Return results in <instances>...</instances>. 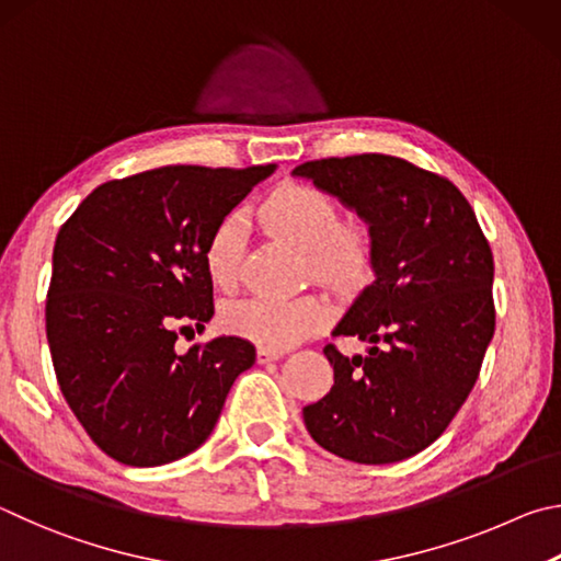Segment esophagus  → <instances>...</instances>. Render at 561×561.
Listing matches in <instances>:
<instances>
[{
	"instance_id": "1",
	"label": "esophagus",
	"mask_w": 561,
	"mask_h": 561,
	"mask_svg": "<svg viewBox=\"0 0 561 561\" xmlns=\"http://www.w3.org/2000/svg\"><path fill=\"white\" fill-rule=\"evenodd\" d=\"M286 352L278 350V347H259V352H255V359L261 362V365H265V362H275L280 359Z\"/></svg>"
}]
</instances>
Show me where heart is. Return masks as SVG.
<instances>
[{"mask_svg": "<svg viewBox=\"0 0 561 561\" xmlns=\"http://www.w3.org/2000/svg\"><path fill=\"white\" fill-rule=\"evenodd\" d=\"M259 219L271 233L308 251L310 271L340 293H357L375 275L377 245L367 226L340 224L337 202L318 186L283 184L259 206ZM243 259L241 216H226L204 249V268L214 288L231 290ZM224 325L265 347H290L316 332L325 306L312 296L290 300L243 298L224 308Z\"/></svg>", "mask_w": 561, "mask_h": 561, "instance_id": "1", "label": "heart"}]
</instances>
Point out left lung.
I'll return each mask as SVG.
<instances>
[{
    "label": "left lung",
    "mask_w": 561,
    "mask_h": 561,
    "mask_svg": "<svg viewBox=\"0 0 561 561\" xmlns=\"http://www.w3.org/2000/svg\"><path fill=\"white\" fill-rule=\"evenodd\" d=\"M293 176L357 211L377 245L375 280L332 330L369 342L367 355L322 350L335 385L302 409L308 434L365 466L416 456L463 407L495 332L493 251L473 206L389 154L330 157Z\"/></svg>",
    "instance_id": "obj_1"
}]
</instances>
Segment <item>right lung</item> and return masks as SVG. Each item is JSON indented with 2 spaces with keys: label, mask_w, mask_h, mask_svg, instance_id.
I'll return each instance as SVG.
<instances>
[{
  "label": "right lung",
  "mask_w": 561,
  "mask_h": 561,
  "mask_svg": "<svg viewBox=\"0 0 561 561\" xmlns=\"http://www.w3.org/2000/svg\"><path fill=\"white\" fill-rule=\"evenodd\" d=\"M275 164L160 167L105 182L56 236L46 337L58 387L98 446L125 466L190 456L219 421L249 340L221 335L176 355V328L214 316L211 231Z\"/></svg>",
  "instance_id": "obj_1"
}]
</instances>
